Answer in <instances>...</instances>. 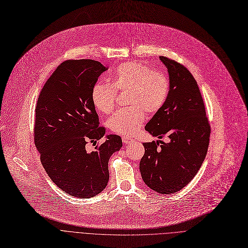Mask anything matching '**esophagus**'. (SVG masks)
Here are the masks:
<instances>
[{
    "label": "esophagus",
    "instance_id": "34e87169",
    "mask_svg": "<svg viewBox=\"0 0 248 248\" xmlns=\"http://www.w3.org/2000/svg\"><path fill=\"white\" fill-rule=\"evenodd\" d=\"M123 141H124V144H129V142L133 141V139L127 138V137H124L123 138Z\"/></svg>",
    "mask_w": 248,
    "mask_h": 248
}]
</instances>
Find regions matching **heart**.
Returning <instances> with one entry per match:
<instances>
[{
	"mask_svg": "<svg viewBox=\"0 0 248 248\" xmlns=\"http://www.w3.org/2000/svg\"><path fill=\"white\" fill-rule=\"evenodd\" d=\"M117 93H126L127 108L119 109L108 122L110 131L122 136H133L145 121L146 112L155 113L165 104L170 82L167 75L154 70L146 64L132 61L116 68L110 75V82H97L91 90V100L96 110L110 113L114 107Z\"/></svg>",
	"mask_w": 248,
	"mask_h": 248,
	"instance_id": "obj_1",
	"label": "heart"
}]
</instances>
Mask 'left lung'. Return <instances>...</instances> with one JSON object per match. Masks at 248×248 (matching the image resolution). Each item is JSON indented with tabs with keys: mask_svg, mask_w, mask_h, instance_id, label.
I'll return each instance as SVG.
<instances>
[{
	"mask_svg": "<svg viewBox=\"0 0 248 248\" xmlns=\"http://www.w3.org/2000/svg\"><path fill=\"white\" fill-rule=\"evenodd\" d=\"M170 78V91L163 108L155 113L145 129L157 140L144 142L145 154L140 163L142 180L161 194L183 189L206 157L211 127L206 115L198 84L181 63L160 56Z\"/></svg>",
	"mask_w": 248,
	"mask_h": 248,
	"instance_id": "1",
	"label": "left lung"
}]
</instances>
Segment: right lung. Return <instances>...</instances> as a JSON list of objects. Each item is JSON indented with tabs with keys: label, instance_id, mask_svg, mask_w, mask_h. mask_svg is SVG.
Segmentation results:
<instances>
[{
	"label": "right lung",
	"instance_id": "obj_1",
	"mask_svg": "<svg viewBox=\"0 0 248 248\" xmlns=\"http://www.w3.org/2000/svg\"><path fill=\"white\" fill-rule=\"evenodd\" d=\"M95 60L62 62L49 77L39 94L35 108L34 140L42 166L55 185L77 198H91L107 187L108 160L120 151V136L96 145L106 129L91 100L98 76L108 70Z\"/></svg>",
	"mask_w": 248,
	"mask_h": 248
}]
</instances>
